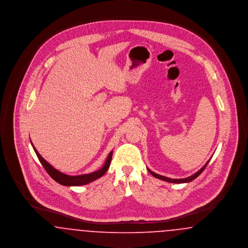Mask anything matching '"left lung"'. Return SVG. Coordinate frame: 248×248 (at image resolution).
Segmentation results:
<instances>
[{
	"label": "left lung",
	"mask_w": 248,
	"mask_h": 248,
	"mask_svg": "<svg viewBox=\"0 0 248 248\" xmlns=\"http://www.w3.org/2000/svg\"><path fill=\"white\" fill-rule=\"evenodd\" d=\"M210 161V160H209ZM209 161L205 164V165H203L202 168H201L200 170L198 171V172H196L195 174H193L192 176H190V177H186V178H179V179H175V178H169V177H164V176H161V175H158V174H156V173H154L153 172L152 170H150L149 168H148V171L154 176V177H156V178H159V179H162V180H165L166 182H171V183H187V182H190V181H192L193 179H195L196 177H198V176H200L201 173L205 169V167H206V165H208V163H209Z\"/></svg>",
	"instance_id": "8db88e82"
}]
</instances>
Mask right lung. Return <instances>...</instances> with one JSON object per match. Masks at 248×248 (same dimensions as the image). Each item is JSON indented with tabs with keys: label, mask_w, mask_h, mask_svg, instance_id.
<instances>
[{
	"label": "right lung",
	"mask_w": 248,
	"mask_h": 248,
	"mask_svg": "<svg viewBox=\"0 0 248 248\" xmlns=\"http://www.w3.org/2000/svg\"><path fill=\"white\" fill-rule=\"evenodd\" d=\"M31 145L33 147V150L35 152L39 161L41 162V164L45 167V169L46 170L48 175L52 177L54 180H56L58 183L63 185V186H81V185H85V184H88V183L94 181L95 179L102 177L108 171L109 165H110L111 157H112V151H111L109 154H108L106 162H105L104 165L102 166V168H100L97 171H94L93 173L84 174V175H79V176H69V175H66V174H64L62 172H59V170L54 168L52 165H50L48 162H46L40 155V154L37 152V150H36L35 147L33 146L32 142H31Z\"/></svg>",
	"instance_id": "obj_1"
}]
</instances>
